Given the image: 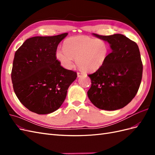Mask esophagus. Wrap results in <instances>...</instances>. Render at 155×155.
Masks as SVG:
<instances>
[{"mask_svg": "<svg viewBox=\"0 0 155 155\" xmlns=\"http://www.w3.org/2000/svg\"><path fill=\"white\" fill-rule=\"evenodd\" d=\"M84 74H84L83 72H78V74H77V75H78V78H79V77H81V76H83Z\"/></svg>", "mask_w": 155, "mask_h": 155, "instance_id": "esophagus-1", "label": "esophagus"}]
</instances>
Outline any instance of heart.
<instances>
[{
    "label": "heart",
    "mask_w": 155,
    "mask_h": 155,
    "mask_svg": "<svg viewBox=\"0 0 155 155\" xmlns=\"http://www.w3.org/2000/svg\"><path fill=\"white\" fill-rule=\"evenodd\" d=\"M63 50L58 49L55 58L65 69H71L74 59L81 69L96 72L106 63L109 54V45L104 40L87 35L69 37L64 41Z\"/></svg>",
    "instance_id": "obj_1"
}]
</instances>
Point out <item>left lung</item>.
Wrapping results in <instances>:
<instances>
[{
	"label": "left lung",
	"instance_id": "8db88e82",
	"mask_svg": "<svg viewBox=\"0 0 155 155\" xmlns=\"http://www.w3.org/2000/svg\"><path fill=\"white\" fill-rule=\"evenodd\" d=\"M112 50L106 63L92 74L89 100L98 109L115 110L124 107L137 94L141 83L143 64L137 44L121 34L100 35Z\"/></svg>",
	"mask_w": 155,
	"mask_h": 155
}]
</instances>
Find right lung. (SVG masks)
<instances>
[{"mask_svg": "<svg viewBox=\"0 0 155 155\" xmlns=\"http://www.w3.org/2000/svg\"><path fill=\"white\" fill-rule=\"evenodd\" d=\"M68 35L33 37L16 51L12 81L18 100L38 114L58 110L67 96L76 72L64 68L55 58L58 46Z\"/></svg>", "mask_w": 155, "mask_h": 155, "instance_id": "right-lung-1", "label": "right lung"}]
</instances>
